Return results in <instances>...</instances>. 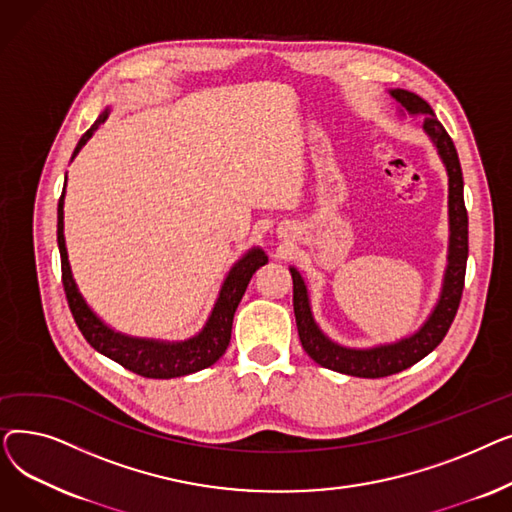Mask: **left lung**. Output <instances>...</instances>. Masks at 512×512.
Instances as JSON below:
<instances>
[{"mask_svg":"<svg viewBox=\"0 0 512 512\" xmlns=\"http://www.w3.org/2000/svg\"><path fill=\"white\" fill-rule=\"evenodd\" d=\"M392 97L405 107L409 114H423V128L434 141L446 172H448V218H450V245H448V267L444 274V286L440 301L423 324V328L411 338L400 340L396 344L375 346L367 351L357 348H344L332 342L324 332L317 328L311 315L307 288L301 274L290 267L292 274V305L294 317H297L299 338L305 353L319 363L321 367L355 375V378H386V375L398 373L427 357L444 340L448 328L452 326L454 315L459 311L463 288H465V270L469 255V218L463 199V170L456 147L446 128L436 118L434 110L419 95L394 89Z\"/></svg>","mask_w":512,"mask_h":512,"instance_id":"1","label":"left lung"}]
</instances>
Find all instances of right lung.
Instances as JSON below:
<instances>
[{"instance_id":"add662e5","label":"right lung","mask_w":512,"mask_h":512,"mask_svg":"<svg viewBox=\"0 0 512 512\" xmlns=\"http://www.w3.org/2000/svg\"><path fill=\"white\" fill-rule=\"evenodd\" d=\"M107 120V112H103L95 124L83 134V139L78 141L72 157L83 149V145L93 137V132ZM58 247L62 257V284L68 299V307L72 311V317L76 321L78 330L83 332L85 340L95 348L97 353L105 355L120 363L124 369L143 375V378L151 380H170L180 378V375H188L201 371L205 367H211L218 361L230 344L232 334V319L236 313V307L245 294L253 274L261 265L267 263V255L261 249L249 251L242 257L226 278L220 299L215 303L211 317L203 332L191 340L184 342H157V340H143V338H130L122 336L114 330L107 328L103 321L97 319V315L87 307V303L80 297V292L74 284L68 253H66V240H64V193L58 203Z\"/></svg>"}]
</instances>
